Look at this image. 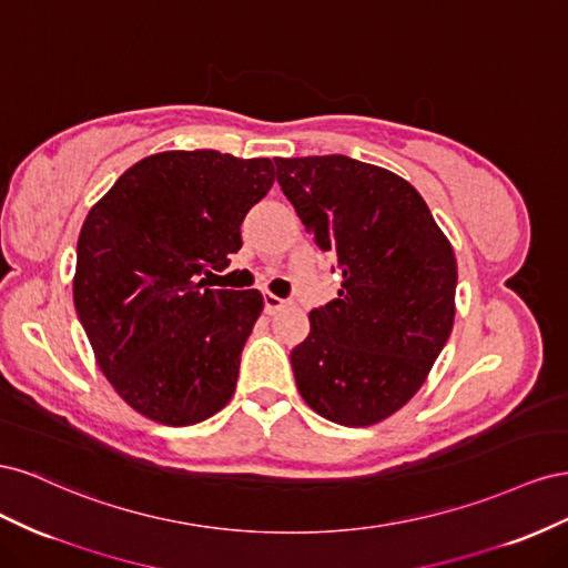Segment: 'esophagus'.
Instances as JSON below:
<instances>
[{"label": "esophagus", "mask_w": 568, "mask_h": 568, "mask_svg": "<svg viewBox=\"0 0 568 568\" xmlns=\"http://www.w3.org/2000/svg\"><path fill=\"white\" fill-rule=\"evenodd\" d=\"M263 303H265V313H267V315H274V313H280L282 307H286L288 301H284V298H280V296H274V294H265V296H263Z\"/></svg>", "instance_id": "34e87169"}]
</instances>
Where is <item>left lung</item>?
I'll list each match as a JSON object with an SVG mask.
<instances>
[{"label":"left lung","instance_id":"8db88e82","mask_svg":"<svg viewBox=\"0 0 568 568\" xmlns=\"http://www.w3.org/2000/svg\"><path fill=\"white\" fill-rule=\"evenodd\" d=\"M305 230L341 270L338 298L311 313L291 351L303 400L324 419L369 426L432 372L455 322L457 261L409 182L341 153L274 159Z\"/></svg>","mask_w":568,"mask_h":568}]
</instances>
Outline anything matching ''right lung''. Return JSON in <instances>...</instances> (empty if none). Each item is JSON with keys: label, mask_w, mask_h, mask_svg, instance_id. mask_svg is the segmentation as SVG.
I'll return each instance as SVG.
<instances>
[{"label": "right lung", "mask_w": 568, "mask_h": 568, "mask_svg": "<svg viewBox=\"0 0 568 568\" xmlns=\"http://www.w3.org/2000/svg\"><path fill=\"white\" fill-rule=\"evenodd\" d=\"M274 182L270 159L163 151L128 168L78 239L73 301L97 363L132 409L189 426L236 388L261 291L209 288Z\"/></svg>", "instance_id": "add662e5"}]
</instances>
